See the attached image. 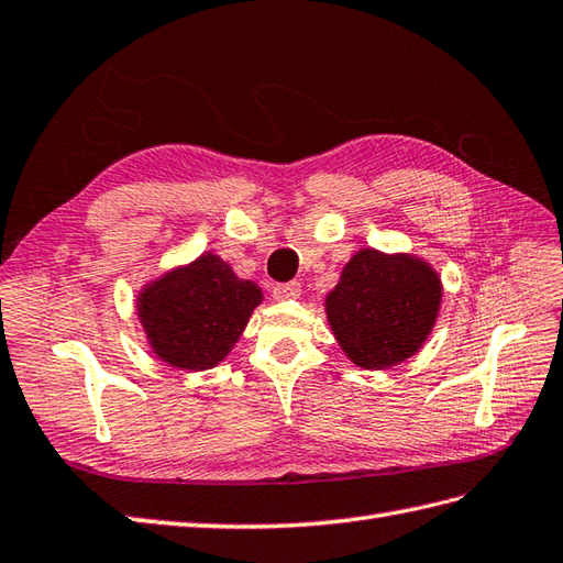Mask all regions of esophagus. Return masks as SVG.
<instances>
[{
    "mask_svg": "<svg viewBox=\"0 0 563 563\" xmlns=\"http://www.w3.org/2000/svg\"><path fill=\"white\" fill-rule=\"evenodd\" d=\"M272 296L277 301H289V298H298L301 296V282H286V284H277L272 289Z\"/></svg>",
    "mask_w": 563,
    "mask_h": 563,
    "instance_id": "1",
    "label": "esophagus"
}]
</instances>
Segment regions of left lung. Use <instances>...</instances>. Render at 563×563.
I'll return each instance as SVG.
<instances>
[{
  "label": "left lung",
  "instance_id": "obj_1",
  "mask_svg": "<svg viewBox=\"0 0 563 563\" xmlns=\"http://www.w3.org/2000/svg\"><path fill=\"white\" fill-rule=\"evenodd\" d=\"M441 294V279L427 262L366 247L349 260L328 296V320L354 364L385 368L423 344Z\"/></svg>",
  "mask_w": 563,
  "mask_h": 563
}]
</instances>
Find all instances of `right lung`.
<instances>
[{"label":"right lung","instance_id":"add662e5","mask_svg":"<svg viewBox=\"0 0 563 563\" xmlns=\"http://www.w3.org/2000/svg\"><path fill=\"white\" fill-rule=\"evenodd\" d=\"M262 291L217 255L166 274L140 296V318L156 354L170 366L205 371L239 342Z\"/></svg>","mask_w":563,"mask_h":563}]
</instances>
